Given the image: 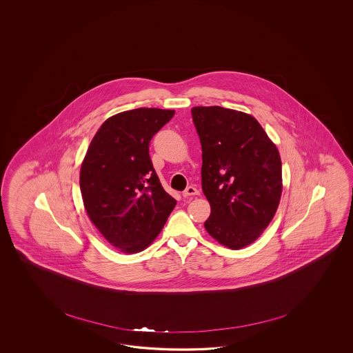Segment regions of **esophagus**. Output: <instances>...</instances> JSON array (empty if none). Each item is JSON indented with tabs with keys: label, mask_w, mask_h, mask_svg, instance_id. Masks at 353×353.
I'll return each instance as SVG.
<instances>
[{
	"label": "esophagus",
	"mask_w": 353,
	"mask_h": 353,
	"mask_svg": "<svg viewBox=\"0 0 353 353\" xmlns=\"http://www.w3.org/2000/svg\"><path fill=\"white\" fill-rule=\"evenodd\" d=\"M182 195L185 198H189V196H195V195H199V190L195 188V186H188L185 189V192H182Z\"/></svg>",
	"instance_id": "obj_1"
}]
</instances>
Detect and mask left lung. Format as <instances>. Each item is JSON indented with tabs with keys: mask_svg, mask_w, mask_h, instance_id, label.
Masks as SVG:
<instances>
[{
	"mask_svg": "<svg viewBox=\"0 0 353 353\" xmlns=\"http://www.w3.org/2000/svg\"><path fill=\"white\" fill-rule=\"evenodd\" d=\"M202 145V189L211 204L204 226L224 246L256 241L277 211L282 164L276 145L251 115L220 106L192 107Z\"/></svg>",
	"mask_w": 353,
	"mask_h": 353,
	"instance_id": "left-lung-1",
	"label": "left lung"
}]
</instances>
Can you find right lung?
<instances>
[{
  "label": "right lung",
  "mask_w": 353,
  "mask_h": 353,
  "mask_svg": "<svg viewBox=\"0 0 353 353\" xmlns=\"http://www.w3.org/2000/svg\"><path fill=\"white\" fill-rule=\"evenodd\" d=\"M173 110L134 108L98 129L80 170L86 214L101 234L127 254L145 250L176 205L150 159V141Z\"/></svg>",
  "instance_id": "right-lung-1"
}]
</instances>
